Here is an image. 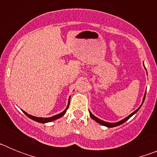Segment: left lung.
Returning a JSON list of instances; mask_svg holds the SVG:
<instances>
[{
    "instance_id": "1",
    "label": "left lung",
    "mask_w": 157,
    "mask_h": 157,
    "mask_svg": "<svg viewBox=\"0 0 157 157\" xmlns=\"http://www.w3.org/2000/svg\"><path fill=\"white\" fill-rule=\"evenodd\" d=\"M145 97H144V98H143V101H145ZM141 106H140L139 108H138V109H137V110L134 111V112H133V113H131V114H130V116H128L127 118H125V119H123V120H121V121L117 122V123H108V122H105V121H103V120H100V119H98V118H97V117H96V116H94V115H93L92 113H91V112H90V111H89V112H90V117L92 118L93 120H95V121L97 122V123H100V124H101V125L105 126V127H117V126H119V125H121V124H123V123H125V122L127 121V120H128L129 119H130V118L133 116V115L135 114L136 112H137L138 110H139L140 108H141Z\"/></svg>"
}]
</instances>
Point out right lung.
Returning a JSON list of instances; mask_svg holds the SVG:
<instances>
[{
    "label": "right lung",
    "instance_id": "add662e5",
    "mask_svg": "<svg viewBox=\"0 0 157 157\" xmlns=\"http://www.w3.org/2000/svg\"><path fill=\"white\" fill-rule=\"evenodd\" d=\"M69 105H70V98H69V101H68V105H67V106L66 109H65L63 112H62L61 113H59V114L58 115H56V116H52V117H49V118H41V117H35V116H31V115H29L27 114V112H24V111H23V112H24V114H26V116H28L30 119H31V120H34V121H37L38 122V123H48V122H51V121H53V120H57V119H59V118L62 117V116H63V115L66 113L67 110V109H68V106Z\"/></svg>",
    "mask_w": 157,
    "mask_h": 157
}]
</instances>
